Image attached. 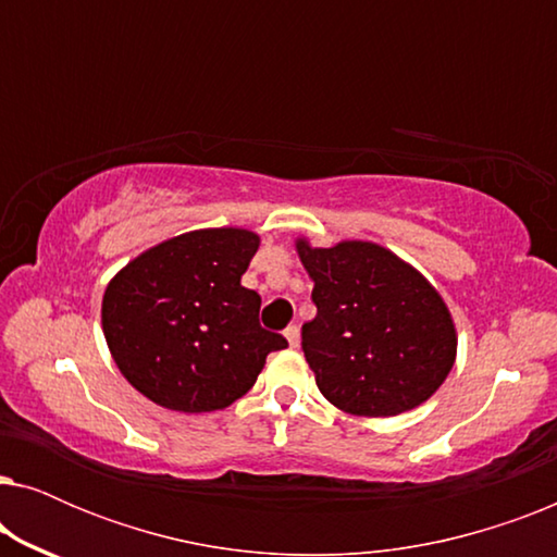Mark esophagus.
I'll use <instances>...</instances> for the list:
<instances>
[{"instance_id": "obj_1", "label": "esophagus", "mask_w": 557, "mask_h": 557, "mask_svg": "<svg viewBox=\"0 0 557 557\" xmlns=\"http://www.w3.org/2000/svg\"><path fill=\"white\" fill-rule=\"evenodd\" d=\"M284 337H286V342H288V345H292V347H299V342H301V337H299V326H286Z\"/></svg>"}]
</instances>
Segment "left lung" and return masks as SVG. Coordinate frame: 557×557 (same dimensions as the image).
<instances>
[{"label": "left lung", "instance_id": "1", "mask_svg": "<svg viewBox=\"0 0 557 557\" xmlns=\"http://www.w3.org/2000/svg\"><path fill=\"white\" fill-rule=\"evenodd\" d=\"M314 281L317 317L301 347L319 393L349 416L391 418L444 385L456 362V324L436 286L370 240L330 248L296 238Z\"/></svg>", "mask_w": 557, "mask_h": 557}]
</instances>
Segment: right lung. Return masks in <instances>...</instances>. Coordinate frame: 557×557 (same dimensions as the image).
I'll return each instance as SVG.
<instances>
[{
  "label": "right lung",
  "mask_w": 557,
  "mask_h": 557,
  "mask_svg": "<svg viewBox=\"0 0 557 557\" xmlns=\"http://www.w3.org/2000/svg\"><path fill=\"white\" fill-rule=\"evenodd\" d=\"M261 238L202 227L132 258L109 281L101 324L128 383L157 406L210 413L243 398L265 357L288 347L258 324L261 296L240 286Z\"/></svg>",
  "instance_id": "right-lung-1"
}]
</instances>
